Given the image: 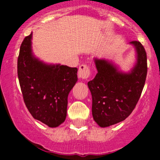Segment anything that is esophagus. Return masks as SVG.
<instances>
[{
  "label": "esophagus",
  "instance_id": "esophagus-1",
  "mask_svg": "<svg viewBox=\"0 0 160 160\" xmlns=\"http://www.w3.org/2000/svg\"><path fill=\"white\" fill-rule=\"evenodd\" d=\"M78 77L80 78L87 79L90 75V69L87 65H81L78 69Z\"/></svg>",
  "mask_w": 160,
  "mask_h": 160
}]
</instances>
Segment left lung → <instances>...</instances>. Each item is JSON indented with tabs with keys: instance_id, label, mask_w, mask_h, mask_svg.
Wrapping results in <instances>:
<instances>
[{
	"instance_id": "obj_1",
	"label": "left lung",
	"mask_w": 160,
	"mask_h": 160,
	"mask_svg": "<svg viewBox=\"0 0 160 160\" xmlns=\"http://www.w3.org/2000/svg\"><path fill=\"white\" fill-rule=\"evenodd\" d=\"M136 52V62L122 72L112 62L94 58L98 73L87 85L92 95V115L101 128L122 122L135 109L148 73L147 53L142 44L130 42Z\"/></svg>"
}]
</instances>
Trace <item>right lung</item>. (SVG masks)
I'll list each match as a JSON object with an SVG mask.
<instances>
[{"label": "right lung", "instance_id": "right-lung-1", "mask_svg": "<svg viewBox=\"0 0 160 160\" xmlns=\"http://www.w3.org/2000/svg\"><path fill=\"white\" fill-rule=\"evenodd\" d=\"M32 37L25 38L18 59L24 102L35 119L57 128L66 120L68 95L78 81V69L39 60L32 53Z\"/></svg>", "mask_w": 160, "mask_h": 160}]
</instances>
